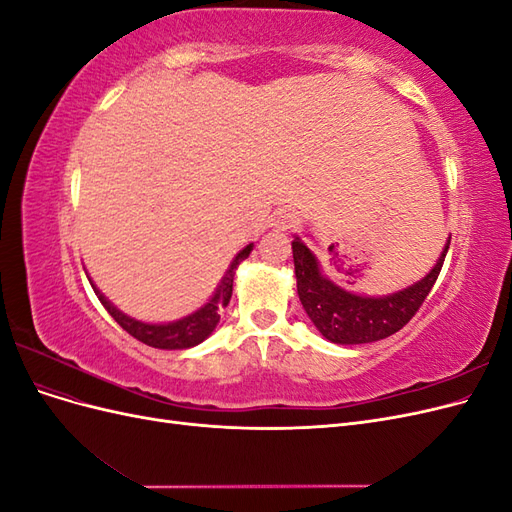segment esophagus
I'll return each mask as SVG.
<instances>
[{
	"label": "esophagus",
	"instance_id": "1",
	"mask_svg": "<svg viewBox=\"0 0 512 512\" xmlns=\"http://www.w3.org/2000/svg\"><path fill=\"white\" fill-rule=\"evenodd\" d=\"M299 224H301L299 215L294 213V211H286V209L277 211V215L273 218V226H275L277 230H292V228H297Z\"/></svg>",
	"mask_w": 512,
	"mask_h": 512
}]
</instances>
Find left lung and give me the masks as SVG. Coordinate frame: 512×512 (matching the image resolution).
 <instances>
[{
	"mask_svg": "<svg viewBox=\"0 0 512 512\" xmlns=\"http://www.w3.org/2000/svg\"><path fill=\"white\" fill-rule=\"evenodd\" d=\"M448 245L451 239L446 241L438 262L423 280L386 297H361L331 282L322 273L318 258L309 252V247L299 237H294V275H297V292L303 309L322 337L333 344L354 346L378 342L404 329L418 312L438 280Z\"/></svg>",
	"mask_w": 512,
	"mask_h": 512,
	"instance_id": "1",
	"label": "left lung"
}]
</instances>
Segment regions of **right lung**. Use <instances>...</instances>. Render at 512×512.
Returning a JSON list of instances; mask_svg holds the SVG:
<instances>
[{"label":"right lung","mask_w":512,"mask_h":512,"mask_svg":"<svg viewBox=\"0 0 512 512\" xmlns=\"http://www.w3.org/2000/svg\"><path fill=\"white\" fill-rule=\"evenodd\" d=\"M252 247H254V243L245 245L243 250L235 258H232L226 275L222 277V282H220L218 290H215L213 297L209 299V303L196 309L194 314L185 316L181 320H175V322L149 324V322L134 320L128 314L119 312V309L96 288V284L91 280L89 282H91V288H94V292L98 294V299L104 305L106 312L115 318V322L123 331H128L132 337H136L138 342H143L151 348H162V350H185V348H192V346H198L200 342H205V339L213 333V329L218 327L220 309L226 307L232 297V280H235V271L239 267V262L250 256Z\"/></svg>","instance_id":"1"}]
</instances>
